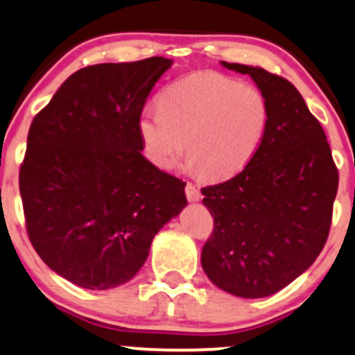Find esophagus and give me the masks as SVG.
Here are the masks:
<instances>
[{"mask_svg":"<svg viewBox=\"0 0 355 355\" xmlns=\"http://www.w3.org/2000/svg\"><path fill=\"white\" fill-rule=\"evenodd\" d=\"M186 198L187 201H193V202L201 199V193H199V189L193 184V182H187L186 184Z\"/></svg>","mask_w":355,"mask_h":355,"instance_id":"esophagus-1","label":"esophagus"}]
</instances>
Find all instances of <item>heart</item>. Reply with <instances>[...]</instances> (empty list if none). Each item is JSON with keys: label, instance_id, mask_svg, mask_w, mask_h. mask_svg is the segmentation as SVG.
Listing matches in <instances>:
<instances>
[{"label": "heart", "instance_id": "b5f03b06", "mask_svg": "<svg viewBox=\"0 0 355 355\" xmlns=\"http://www.w3.org/2000/svg\"><path fill=\"white\" fill-rule=\"evenodd\" d=\"M269 124V103L257 86L218 71L179 78L146 110L139 131L157 168L169 169L187 153L202 176L223 179L243 171L259 151Z\"/></svg>", "mask_w": 355, "mask_h": 355}]
</instances>
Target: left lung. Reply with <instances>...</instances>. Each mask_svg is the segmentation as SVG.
Instances as JSON below:
<instances>
[{
  "label": "left lung",
  "instance_id": "obj_1",
  "mask_svg": "<svg viewBox=\"0 0 355 355\" xmlns=\"http://www.w3.org/2000/svg\"><path fill=\"white\" fill-rule=\"evenodd\" d=\"M223 66L254 79L268 98L269 124L239 174L201 189L214 218L201 264L226 293L266 297L301 276L324 249L339 171L326 132L293 83L239 62Z\"/></svg>",
  "mask_w": 355,
  "mask_h": 355
}]
</instances>
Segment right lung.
Returning <instances> with one entry per match:
<instances>
[{
	"instance_id": "add662e5",
	"label": "right lung",
	"mask_w": 355,
	"mask_h": 355,
	"mask_svg": "<svg viewBox=\"0 0 355 355\" xmlns=\"http://www.w3.org/2000/svg\"><path fill=\"white\" fill-rule=\"evenodd\" d=\"M173 61L154 56L73 73L33 119L19 168L28 237L85 289L131 281L159 229L186 206L181 179L141 154L139 118Z\"/></svg>"
}]
</instances>
